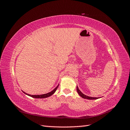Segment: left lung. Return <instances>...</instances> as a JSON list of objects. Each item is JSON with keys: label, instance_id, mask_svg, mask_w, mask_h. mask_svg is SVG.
I'll use <instances>...</instances> for the list:
<instances>
[{"label": "left lung", "instance_id": "1", "mask_svg": "<svg viewBox=\"0 0 130 130\" xmlns=\"http://www.w3.org/2000/svg\"><path fill=\"white\" fill-rule=\"evenodd\" d=\"M76 90H77V92L78 94H79V95L80 96H81L82 98H84V99H88V100H95V99H99V98H101V97H100V98H95V97H91V96H88L86 95L85 94H83L80 91V90L78 89L77 86L76 87Z\"/></svg>", "mask_w": 130, "mask_h": 130}]
</instances>
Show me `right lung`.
<instances>
[{"label":"right lung","mask_w":130,"mask_h":130,"mask_svg":"<svg viewBox=\"0 0 130 130\" xmlns=\"http://www.w3.org/2000/svg\"><path fill=\"white\" fill-rule=\"evenodd\" d=\"M58 86H59V84L57 85V87L55 88H54L52 91H51L50 92H49V93H46V94H41V95H30V94H27V93H26L25 92H23H23L24 93V94H25L26 95H29V96H31V97H32V98H48V97H49V96H50L51 95H52L53 94H54V93L56 92V90H57V87H58Z\"/></svg>","instance_id":"add662e5"}]
</instances>
